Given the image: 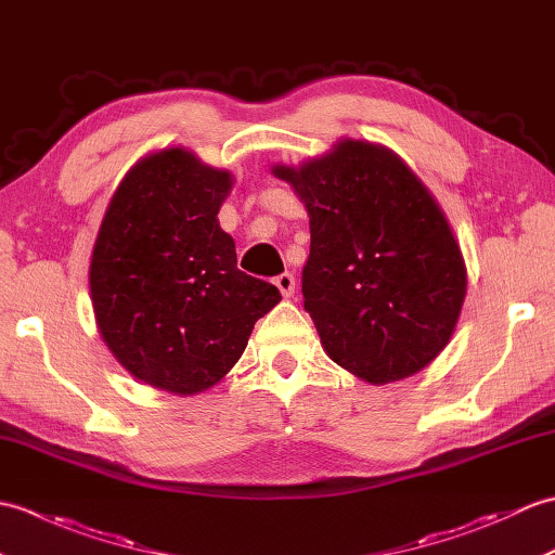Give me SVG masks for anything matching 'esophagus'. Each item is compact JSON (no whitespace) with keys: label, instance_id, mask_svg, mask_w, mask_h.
Returning a JSON list of instances; mask_svg holds the SVG:
<instances>
[{"label":"esophagus","instance_id":"1","mask_svg":"<svg viewBox=\"0 0 555 555\" xmlns=\"http://www.w3.org/2000/svg\"><path fill=\"white\" fill-rule=\"evenodd\" d=\"M274 286L281 291V296L291 298L293 291H296V279H293V274H288V271H284V274H279L274 279Z\"/></svg>","mask_w":555,"mask_h":555}]
</instances>
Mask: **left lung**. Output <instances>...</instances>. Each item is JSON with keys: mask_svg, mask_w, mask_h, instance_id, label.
I'll list each match as a JSON object with an SVG mask.
<instances>
[{"mask_svg": "<svg viewBox=\"0 0 555 555\" xmlns=\"http://www.w3.org/2000/svg\"><path fill=\"white\" fill-rule=\"evenodd\" d=\"M271 171L310 215L302 298L326 356L370 384L427 367L467 293L463 253L427 185L393 150L350 138Z\"/></svg>", "mask_w": 555, "mask_h": 555, "instance_id": "1", "label": "left lung"}]
</instances>
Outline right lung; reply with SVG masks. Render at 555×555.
Returning a JSON list of instances; mask_svg holds the SVG:
<instances>
[{"mask_svg": "<svg viewBox=\"0 0 555 555\" xmlns=\"http://www.w3.org/2000/svg\"><path fill=\"white\" fill-rule=\"evenodd\" d=\"M229 171L171 147L124 176L90 259L100 336L135 379L176 396L221 382L253 326L281 300L276 286L235 267L219 227Z\"/></svg>", "mask_w": 555, "mask_h": 555, "instance_id": "right-lung-1", "label": "right lung"}]
</instances>
